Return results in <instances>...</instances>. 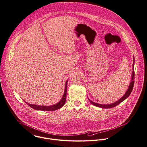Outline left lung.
Segmentation results:
<instances>
[{
  "label": "left lung",
  "mask_w": 147,
  "mask_h": 147,
  "mask_svg": "<svg viewBox=\"0 0 147 147\" xmlns=\"http://www.w3.org/2000/svg\"><path fill=\"white\" fill-rule=\"evenodd\" d=\"M135 58H134V62H133V71H132V81L130 83V85L129 86V88L127 90V91L126 92L125 94L123 96V97H122L120 100H119L113 103V104H107V105H103V104H97V103H96V102H94L93 101H92L91 100H90L89 98V100L90 101V102L93 104V105L96 106V107H100V108H106V109H108V108H113V107H115L116 106L118 105L119 104H120L121 102H123V101H124L126 98H127L131 94L132 91V89H133V88H134V80H135V71H134V63H135Z\"/></svg>",
  "instance_id": "8db88e82"
}]
</instances>
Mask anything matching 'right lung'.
<instances>
[{
    "mask_svg": "<svg viewBox=\"0 0 147 147\" xmlns=\"http://www.w3.org/2000/svg\"><path fill=\"white\" fill-rule=\"evenodd\" d=\"M67 81L66 82L65 84V92L63 94V96L62 97V98L61 100L58 102L56 104H54L53 105L51 106H40V105H34V104H27L28 106H30L31 108L37 110V111H56L57 109H60L61 107H62L66 101V91H67ZM27 103L26 102H25Z\"/></svg>",
    "mask_w": 147,
    "mask_h": 147,
    "instance_id": "obj_1",
    "label": "right lung"
}]
</instances>
